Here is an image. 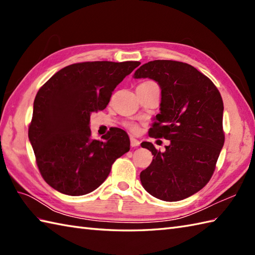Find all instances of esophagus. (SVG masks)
Returning <instances> with one entry per match:
<instances>
[{
    "label": "esophagus",
    "instance_id": "esophagus-1",
    "mask_svg": "<svg viewBox=\"0 0 255 255\" xmlns=\"http://www.w3.org/2000/svg\"><path fill=\"white\" fill-rule=\"evenodd\" d=\"M139 144H140L139 140H137L136 138H133V137H130V145H131V147H138Z\"/></svg>",
    "mask_w": 255,
    "mask_h": 255
}]
</instances>
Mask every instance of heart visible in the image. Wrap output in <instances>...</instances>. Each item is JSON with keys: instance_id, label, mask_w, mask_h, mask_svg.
I'll use <instances>...</instances> for the list:
<instances>
[{"instance_id": "1", "label": "heart", "mask_w": 255, "mask_h": 255, "mask_svg": "<svg viewBox=\"0 0 255 255\" xmlns=\"http://www.w3.org/2000/svg\"><path fill=\"white\" fill-rule=\"evenodd\" d=\"M126 127L128 128V129H130L131 131H138V125H136V124H133V123H128V124H126Z\"/></svg>"}]
</instances>
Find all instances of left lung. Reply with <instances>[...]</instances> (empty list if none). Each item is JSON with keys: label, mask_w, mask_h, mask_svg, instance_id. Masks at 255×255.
Segmentation results:
<instances>
[{"label": "left lung", "mask_w": 255, "mask_h": 255, "mask_svg": "<svg viewBox=\"0 0 255 255\" xmlns=\"http://www.w3.org/2000/svg\"><path fill=\"white\" fill-rule=\"evenodd\" d=\"M134 79L149 78L161 88L160 114L149 136L170 140L163 152L144 141L153 155L140 173L143 188L155 198L176 202L200 191L213 176L224 147V103L215 84L191 64L154 60Z\"/></svg>", "instance_id": "8db88e82"}]
</instances>
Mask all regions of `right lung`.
I'll use <instances>...</instances> for the list:
<instances>
[{
  "label": "right lung",
  "instance_id": "1",
  "mask_svg": "<svg viewBox=\"0 0 255 255\" xmlns=\"http://www.w3.org/2000/svg\"><path fill=\"white\" fill-rule=\"evenodd\" d=\"M140 64L93 61L70 64L41 86L34 101L28 138L42 178L56 191L81 196L99 187L116 159L130 149L127 132L110 129L91 138L90 117Z\"/></svg>",
  "mask_w": 255,
  "mask_h": 255
}]
</instances>
